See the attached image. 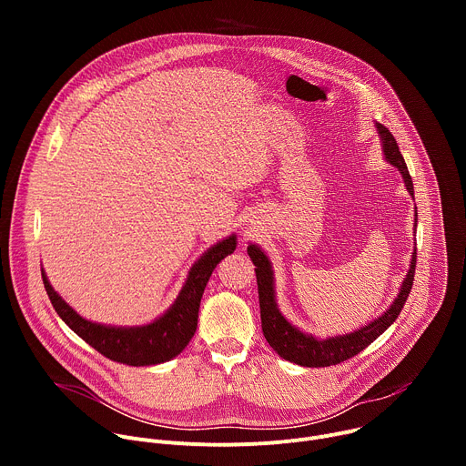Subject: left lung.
<instances>
[{"label": "left lung", "instance_id": "1", "mask_svg": "<svg viewBox=\"0 0 466 466\" xmlns=\"http://www.w3.org/2000/svg\"><path fill=\"white\" fill-rule=\"evenodd\" d=\"M378 138L381 144V153L383 158L400 171L406 189L413 197V180L410 177L408 166L404 162V157L400 155V149L396 146L394 137L390 132L381 125L374 123ZM417 228V207H415V225ZM417 234V230L413 232ZM247 252L256 265V282H258V297H259V313H261V329L263 336L271 345V349L286 361L297 363L300 367H329V365H338L361 350H365L374 339H378L383 331L396 320V317L400 315L411 286H413V277H415V265H417V247L411 252V261H410V269L406 273V279L402 280L400 289H398V295L390 302V306L376 319L367 322L365 326H360L358 329L349 331V334H339V336H329L326 339L315 338L308 331H302L299 326L291 324L284 313L279 308L277 302V289H275V271H273V263L269 256L261 250L259 245L248 243Z\"/></svg>", "mask_w": 466, "mask_h": 466}]
</instances>
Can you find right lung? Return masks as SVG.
<instances>
[{"instance_id": "right-lung-1", "label": "right lung", "mask_w": 466, "mask_h": 466, "mask_svg": "<svg viewBox=\"0 0 466 466\" xmlns=\"http://www.w3.org/2000/svg\"><path fill=\"white\" fill-rule=\"evenodd\" d=\"M236 245L238 238L236 234H230L207 248L189 268L175 302L155 320L140 326H114L88 320L53 289L44 268L42 280L58 317L92 349L117 363L149 367L177 358L187 347L197 329L198 306H201L205 288L216 265L225 256L232 254Z\"/></svg>"}]
</instances>
